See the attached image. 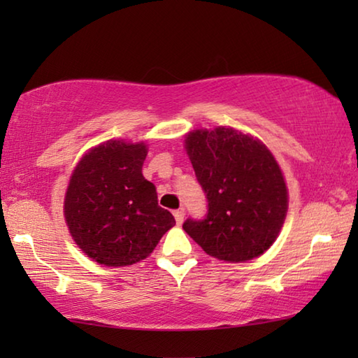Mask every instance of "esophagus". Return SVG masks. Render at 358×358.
<instances>
[{"instance_id":"1","label":"esophagus","mask_w":358,"mask_h":358,"mask_svg":"<svg viewBox=\"0 0 358 358\" xmlns=\"http://www.w3.org/2000/svg\"><path fill=\"white\" fill-rule=\"evenodd\" d=\"M173 216H175V221H177V224L180 226L181 222H183L185 220V208H178L173 211Z\"/></svg>"}]
</instances>
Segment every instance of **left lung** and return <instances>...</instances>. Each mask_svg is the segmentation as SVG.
<instances>
[{"instance_id":"1","label":"left lung","mask_w":358,"mask_h":358,"mask_svg":"<svg viewBox=\"0 0 358 358\" xmlns=\"http://www.w3.org/2000/svg\"><path fill=\"white\" fill-rule=\"evenodd\" d=\"M185 148L207 196L203 220H186L185 232L226 262H246L275 243L286 220L289 194L275 156L234 128L196 129Z\"/></svg>"}]
</instances>
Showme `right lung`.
Returning <instances> with one entry per match:
<instances>
[{
	"label": "right lung",
	"mask_w": 358,
	"mask_h": 358,
	"mask_svg": "<svg viewBox=\"0 0 358 358\" xmlns=\"http://www.w3.org/2000/svg\"><path fill=\"white\" fill-rule=\"evenodd\" d=\"M147 153L143 142L107 141L72 172L64 217L77 246L94 262L136 264L175 226L171 211L157 205L155 185L142 175Z\"/></svg>",
	"instance_id": "obj_1"
}]
</instances>
